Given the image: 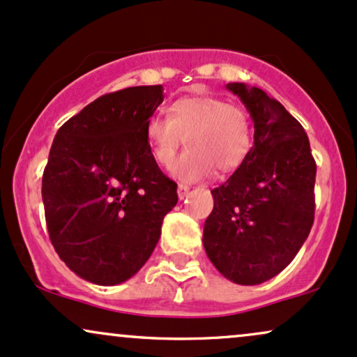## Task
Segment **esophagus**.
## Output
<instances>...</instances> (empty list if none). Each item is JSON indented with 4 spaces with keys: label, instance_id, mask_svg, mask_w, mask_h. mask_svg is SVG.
I'll return each instance as SVG.
<instances>
[{
    "label": "esophagus",
    "instance_id": "1",
    "mask_svg": "<svg viewBox=\"0 0 357 357\" xmlns=\"http://www.w3.org/2000/svg\"><path fill=\"white\" fill-rule=\"evenodd\" d=\"M188 192H190V187L183 185V183H180V185L177 187V194H178V199L180 200L185 199V197L188 195Z\"/></svg>",
    "mask_w": 357,
    "mask_h": 357
}]
</instances>
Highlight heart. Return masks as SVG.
I'll return each instance as SVG.
<instances>
[{
  "label": "heart",
  "mask_w": 357,
  "mask_h": 357,
  "mask_svg": "<svg viewBox=\"0 0 357 357\" xmlns=\"http://www.w3.org/2000/svg\"><path fill=\"white\" fill-rule=\"evenodd\" d=\"M169 119L152 116L145 123V138L153 160L170 165L183 144L188 149L172 165V175L182 182H197L234 172L252 149V123L237 105L219 96H183L169 107Z\"/></svg>",
  "instance_id": "1"
}]
</instances>
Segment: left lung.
I'll return each mask as SVG.
<instances>
[{
	"label": "left lung",
	"mask_w": 357,
	"mask_h": 357,
	"mask_svg": "<svg viewBox=\"0 0 357 357\" xmlns=\"http://www.w3.org/2000/svg\"><path fill=\"white\" fill-rule=\"evenodd\" d=\"M254 123L249 157L212 190L204 247L225 279L257 286L284 271L314 222L316 162L303 125L266 91L227 83Z\"/></svg>",
	"instance_id": "8db88e82"
}]
</instances>
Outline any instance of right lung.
<instances>
[{
	"mask_svg": "<svg viewBox=\"0 0 357 357\" xmlns=\"http://www.w3.org/2000/svg\"><path fill=\"white\" fill-rule=\"evenodd\" d=\"M163 86H132L96 98L63 123L43 172L50 241L78 278L125 282L149 261L177 183L162 174L145 123Z\"/></svg>",
	"mask_w": 357,
	"mask_h": 357,
	"instance_id": "right-lung-1",
	"label": "right lung"
}]
</instances>
